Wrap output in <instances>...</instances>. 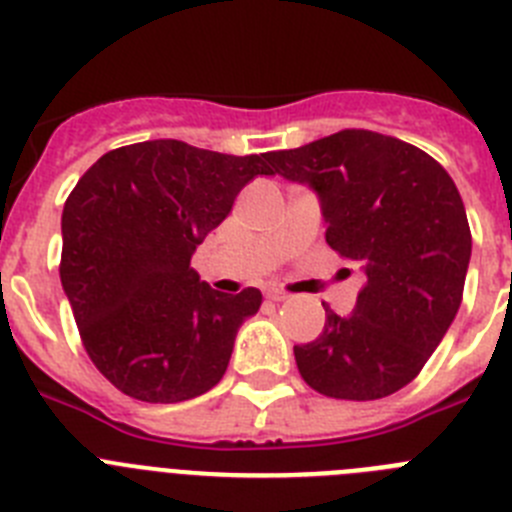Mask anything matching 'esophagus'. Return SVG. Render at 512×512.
I'll use <instances>...</instances> for the list:
<instances>
[{
  "instance_id": "1",
  "label": "esophagus",
  "mask_w": 512,
  "mask_h": 512,
  "mask_svg": "<svg viewBox=\"0 0 512 512\" xmlns=\"http://www.w3.org/2000/svg\"><path fill=\"white\" fill-rule=\"evenodd\" d=\"M264 295H266V300H271V302H284V300H289V297H292L289 292H284V289H277V287H269Z\"/></svg>"
}]
</instances>
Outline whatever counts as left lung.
I'll return each mask as SVG.
<instances>
[{
  "label": "left lung",
  "instance_id": "obj_1",
  "mask_svg": "<svg viewBox=\"0 0 512 512\" xmlns=\"http://www.w3.org/2000/svg\"><path fill=\"white\" fill-rule=\"evenodd\" d=\"M271 174L310 184L325 241L364 269L354 315L325 307V328L295 361L312 390L379 400L413 382L459 312L472 233L436 158L374 130H341L266 153Z\"/></svg>",
  "mask_w": 512,
  "mask_h": 512
}]
</instances>
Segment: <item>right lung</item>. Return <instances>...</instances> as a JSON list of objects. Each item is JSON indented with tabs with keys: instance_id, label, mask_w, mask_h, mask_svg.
<instances>
[{
	"instance_id": "add662e5",
	"label": "right lung",
	"mask_w": 512,
	"mask_h": 512,
	"mask_svg": "<svg viewBox=\"0 0 512 512\" xmlns=\"http://www.w3.org/2000/svg\"><path fill=\"white\" fill-rule=\"evenodd\" d=\"M259 174H271L266 153L166 138L104 153L76 182L61 217V284L89 359L128 397L182 402L223 379L261 292H215L189 264Z\"/></svg>"
}]
</instances>
